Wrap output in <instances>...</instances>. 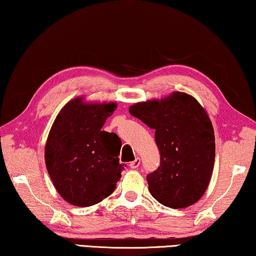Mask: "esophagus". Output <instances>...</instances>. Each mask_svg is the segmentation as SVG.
Instances as JSON below:
<instances>
[{"mask_svg":"<svg viewBox=\"0 0 256 256\" xmlns=\"http://www.w3.org/2000/svg\"><path fill=\"white\" fill-rule=\"evenodd\" d=\"M140 158H136L135 160H132V162H130V164H129V166H130L132 168H137L138 166H140Z\"/></svg>","mask_w":256,"mask_h":256,"instance_id":"34e87169","label":"esophagus"}]
</instances>
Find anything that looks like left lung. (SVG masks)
I'll use <instances>...</instances> for the list:
<instances>
[{
    "instance_id": "8db88e82",
    "label": "left lung",
    "mask_w": 256,
    "mask_h": 256,
    "mask_svg": "<svg viewBox=\"0 0 256 256\" xmlns=\"http://www.w3.org/2000/svg\"><path fill=\"white\" fill-rule=\"evenodd\" d=\"M129 112L155 130L160 164L146 178L150 194L173 209L196 204L207 190L214 164V128L207 112L182 92L137 103Z\"/></svg>"
}]
</instances>
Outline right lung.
<instances>
[{"label": "right lung", "mask_w": 256, "mask_h": 256, "mask_svg": "<svg viewBox=\"0 0 256 256\" xmlns=\"http://www.w3.org/2000/svg\"><path fill=\"white\" fill-rule=\"evenodd\" d=\"M116 104H86L76 98L62 108L49 132L44 160L58 194L78 207L98 204L114 191L124 164L120 138L102 132Z\"/></svg>", "instance_id": "add662e5"}]
</instances>
